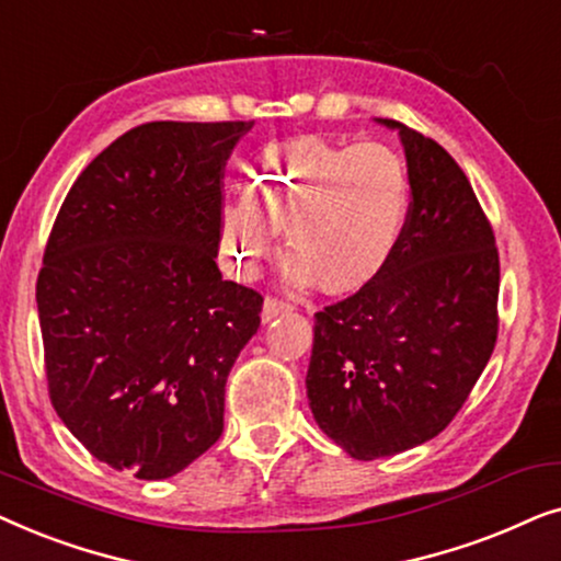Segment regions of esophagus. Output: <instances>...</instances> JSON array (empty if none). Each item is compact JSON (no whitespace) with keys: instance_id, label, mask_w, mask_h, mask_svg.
<instances>
[{"instance_id":"obj_1","label":"esophagus","mask_w":561,"mask_h":561,"mask_svg":"<svg viewBox=\"0 0 561 561\" xmlns=\"http://www.w3.org/2000/svg\"><path fill=\"white\" fill-rule=\"evenodd\" d=\"M288 311H290L288 304H283V301H278V298L267 296L265 304H263V324H267V321H273L275 317H280V313H288Z\"/></svg>"}]
</instances>
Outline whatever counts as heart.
Segmentation results:
<instances>
[{
    "instance_id": "obj_1",
    "label": "heart",
    "mask_w": 561,
    "mask_h": 561,
    "mask_svg": "<svg viewBox=\"0 0 561 561\" xmlns=\"http://www.w3.org/2000/svg\"><path fill=\"white\" fill-rule=\"evenodd\" d=\"M409 206V171L393 148L304 137L255 158L250 186L221 206V252L250 278L286 227L294 248L283 263L288 286L357 288L393 257Z\"/></svg>"
}]
</instances>
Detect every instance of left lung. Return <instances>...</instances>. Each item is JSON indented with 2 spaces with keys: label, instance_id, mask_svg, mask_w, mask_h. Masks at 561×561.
Masks as SVG:
<instances>
[{
  "label": "left lung",
  "instance_id": "1",
  "mask_svg": "<svg viewBox=\"0 0 561 561\" xmlns=\"http://www.w3.org/2000/svg\"><path fill=\"white\" fill-rule=\"evenodd\" d=\"M378 122L401 137L409 221L386 267L313 317L306 373L319 428L365 462L419 447L457 416L493 355L501 288L493 227L462 168L432 137Z\"/></svg>",
  "mask_w": 561,
  "mask_h": 561
}]
</instances>
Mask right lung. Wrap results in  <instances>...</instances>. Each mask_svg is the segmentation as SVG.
Returning <instances> with one entry per match:
<instances>
[{
  "mask_svg": "<svg viewBox=\"0 0 561 561\" xmlns=\"http://www.w3.org/2000/svg\"><path fill=\"white\" fill-rule=\"evenodd\" d=\"M252 122H150L68 191L37 275L53 409L117 472L165 480L225 428L263 296L217 267L225 163Z\"/></svg>",
  "mask_w": 561,
  "mask_h": 561,
  "instance_id": "add662e5",
  "label": "right lung"
}]
</instances>
